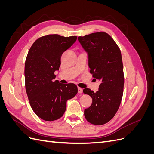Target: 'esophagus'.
I'll list each match as a JSON object with an SVG mask.
<instances>
[{
  "mask_svg": "<svg viewBox=\"0 0 154 154\" xmlns=\"http://www.w3.org/2000/svg\"><path fill=\"white\" fill-rule=\"evenodd\" d=\"M83 91V89L81 87H78V93H82Z\"/></svg>",
  "mask_w": 154,
  "mask_h": 154,
  "instance_id": "1",
  "label": "esophagus"
}]
</instances>
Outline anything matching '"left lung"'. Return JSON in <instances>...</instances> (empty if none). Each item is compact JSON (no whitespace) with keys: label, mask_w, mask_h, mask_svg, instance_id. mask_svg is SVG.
Wrapping results in <instances>:
<instances>
[{"label":"left lung","mask_w":154,"mask_h":154,"mask_svg":"<svg viewBox=\"0 0 154 154\" xmlns=\"http://www.w3.org/2000/svg\"><path fill=\"white\" fill-rule=\"evenodd\" d=\"M78 40L88 54L90 73L100 82L96 92L88 88L83 91L92 99L91 105L84 110L85 117L91 124L104 125L114 118L122 100L124 73L122 53L116 42L105 32L78 36Z\"/></svg>","instance_id":"8db88e82"}]
</instances>
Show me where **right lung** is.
<instances>
[{"instance_id": "1", "label": "right lung", "mask_w": 154, "mask_h": 154, "mask_svg": "<svg viewBox=\"0 0 154 154\" xmlns=\"http://www.w3.org/2000/svg\"><path fill=\"white\" fill-rule=\"evenodd\" d=\"M76 36L48 35L36 40L25 62V87L30 105L39 118L48 122L58 119L66 110L67 100L78 92L74 83L54 81L62 54L75 42Z\"/></svg>"}]
</instances>
